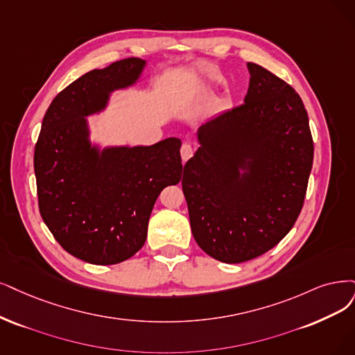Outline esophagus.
<instances>
[{
	"label": "esophagus",
	"instance_id": "1",
	"mask_svg": "<svg viewBox=\"0 0 355 355\" xmlns=\"http://www.w3.org/2000/svg\"><path fill=\"white\" fill-rule=\"evenodd\" d=\"M191 156H193L191 144L190 143H184L181 146V159H182V162H187Z\"/></svg>",
	"mask_w": 355,
	"mask_h": 355
}]
</instances>
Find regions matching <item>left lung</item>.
<instances>
[{"instance_id": "1", "label": "left lung", "mask_w": 355, "mask_h": 355, "mask_svg": "<svg viewBox=\"0 0 355 355\" xmlns=\"http://www.w3.org/2000/svg\"><path fill=\"white\" fill-rule=\"evenodd\" d=\"M247 69L244 103L199 127L181 181L196 243L224 263L259 257L290 232L313 165L303 101L269 70Z\"/></svg>"}]
</instances>
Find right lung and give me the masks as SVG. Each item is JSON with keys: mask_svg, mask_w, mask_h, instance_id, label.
I'll list each match as a JSON object with an SVG mask.
<instances>
[{"mask_svg": "<svg viewBox=\"0 0 355 355\" xmlns=\"http://www.w3.org/2000/svg\"><path fill=\"white\" fill-rule=\"evenodd\" d=\"M141 58L92 70L51 102L35 146L39 212L65 252L92 265H115L146 241L153 205L181 180V140L152 146L90 143L86 116L107 107L114 90L133 86Z\"/></svg>", "mask_w": 355, "mask_h": 355, "instance_id": "right-lung-1", "label": "right lung"}]
</instances>
